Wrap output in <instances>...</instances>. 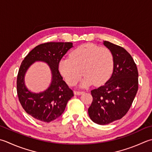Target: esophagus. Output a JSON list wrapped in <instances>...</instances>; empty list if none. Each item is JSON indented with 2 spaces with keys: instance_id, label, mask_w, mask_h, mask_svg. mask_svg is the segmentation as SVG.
<instances>
[{
  "instance_id": "esophagus-1",
  "label": "esophagus",
  "mask_w": 152,
  "mask_h": 152,
  "mask_svg": "<svg viewBox=\"0 0 152 152\" xmlns=\"http://www.w3.org/2000/svg\"><path fill=\"white\" fill-rule=\"evenodd\" d=\"M83 92L84 91H74V94L80 95V94H82Z\"/></svg>"
}]
</instances>
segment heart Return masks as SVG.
<instances>
[{"instance_id":"1","label":"heart","mask_w":152,"mask_h":152,"mask_svg":"<svg viewBox=\"0 0 152 152\" xmlns=\"http://www.w3.org/2000/svg\"><path fill=\"white\" fill-rule=\"evenodd\" d=\"M114 58L111 50L105 47L86 44L71 53L70 58H62L58 63V70L66 82L74 86L81 76L82 87L94 83L99 86L105 83L113 70Z\"/></svg>"}]
</instances>
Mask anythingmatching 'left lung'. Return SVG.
<instances>
[{"label":"left lung","instance_id":"1","mask_svg":"<svg viewBox=\"0 0 152 152\" xmlns=\"http://www.w3.org/2000/svg\"><path fill=\"white\" fill-rule=\"evenodd\" d=\"M114 58L113 72L105 84L91 91L93 101L88 109L91 119L107 124L123 118L132 105L138 89L136 64L123 47L105 41Z\"/></svg>","mask_w":152,"mask_h":152}]
</instances>
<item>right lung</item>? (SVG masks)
<instances>
[{
    "label": "right lung",
    "instance_id": "1",
    "mask_svg": "<svg viewBox=\"0 0 152 152\" xmlns=\"http://www.w3.org/2000/svg\"><path fill=\"white\" fill-rule=\"evenodd\" d=\"M72 47L70 42H47L39 45L29 52L21 63L17 76V94L19 102L28 115L45 123L55 120L63 113L74 92L61 75L58 63L66 52ZM47 62L52 72V82L43 92L34 94L26 88L24 75L35 61Z\"/></svg>",
    "mask_w": 152,
    "mask_h": 152
}]
</instances>
